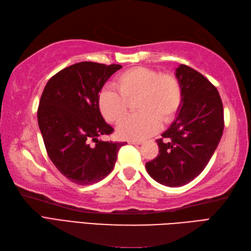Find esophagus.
<instances>
[{
    "mask_svg": "<svg viewBox=\"0 0 251 251\" xmlns=\"http://www.w3.org/2000/svg\"><path fill=\"white\" fill-rule=\"evenodd\" d=\"M129 143L133 144V145H141L143 142L142 141H130Z\"/></svg>",
    "mask_w": 251,
    "mask_h": 251,
    "instance_id": "34e87169",
    "label": "esophagus"
}]
</instances>
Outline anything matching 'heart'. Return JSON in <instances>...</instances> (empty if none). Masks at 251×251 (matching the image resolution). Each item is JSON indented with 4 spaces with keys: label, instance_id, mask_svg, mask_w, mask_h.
Wrapping results in <instances>:
<instances>
[{
    "label": "heart",
    "instance_id": "b5f03b06",
    "mask_svg": "<svg viewBox=\"0 0 251 251\" xmlns=\"http://www.w3.org/2000/svg\"><path fill=\"white\" fill-rule=\"evenodd\" d=\"M114 87L100 92L98 105L105 120L118 124L127 113L129 102L135 98L140 114L127 117L118 126V134L126 140H143L174 118L182 100L177 77L170 73L137 66L117 76Z\"/></svg>",
    "mask_w": 251,
    "mask_h": 251
}]
</instances>
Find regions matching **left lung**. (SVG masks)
Segmentation results:
<instances>
[{
    "label": "left lung",
    "instance_id": "left-lung-1",
    "mask_svg": "<svg viewBox=\"0 0 251 251\" xmlns=\"http://www.w3.org/2000/svg\"><path fill=\"white\" fill-rule=\"evenodd\" d=\"M182 100L175 120L157 140L159 154L148 174L168 187H181L201 174L224 133V106L216 87L190 66L176 69Z\"/></svg>",
    "mask_w": 251,
    "mask_h": 251
}]
</instances>
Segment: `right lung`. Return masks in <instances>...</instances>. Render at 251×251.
<instances>
[{
  "label": "right lung",
  "instance_id": "obj_1",
  "mask_svg": "<svg viewBox=\"0 0 251 251\" xmlns=\"http://www.w3.org/2000/svg\"><path fill=\"white\" fill-rule=\"evenodd\" d=\"M121 68L76 63L52 76L43 91L37 121L47 153L61 174L77 185H92L106 177L126 144L99 140L114 131L100 111L99 92Z\"/></svg>",
  "mask_w": 251,
  "mask_h": 251
}]
</instances>
